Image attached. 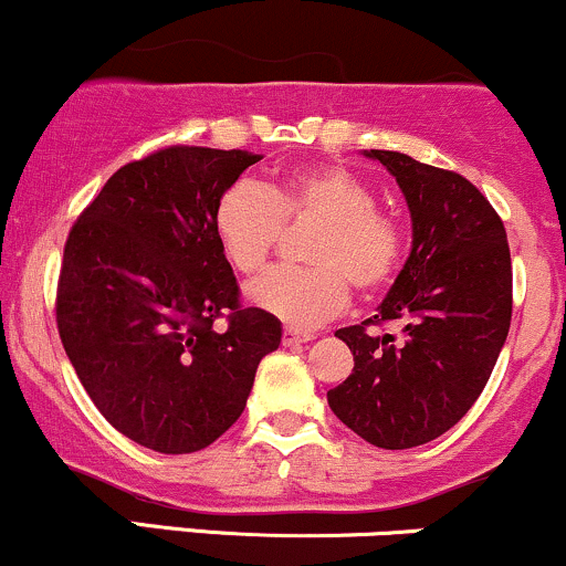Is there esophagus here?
Here are the masks:
<instances>
[{"label": "esophagus", "mask_w": 566, "mask_h": 566, "mask_svg": "<svg viewBox=\"0 0 566 566\" xmlns=\"http://www.w3.org/2000/svg\"><path fill=\"white\" fill-rule=\"evenodd\" d=\"M308 340H314V335H308V333H297V329H284V333H282V343H284V348L303 346V343H308Z\"/></svg>", "instance_id": "obj_1"}]
</instances>
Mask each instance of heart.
<instances>
[{"label":"heart","instance_id":"1","mask_svg":"<svg viewBox=\"0 0 566 566\" xmlns=\"http://www.w3.org/2000/svg\"><path fill=\"white\" fill-rule=\"evenodd\" d=\"M346 167L316 165L274 184L239 180L220 193L212 229L239 274H258L284 237V223H319L305 247L314 265H282L247 287V301L295 329H314L346 308L350 284L373 295L391 284L405 255L394 218Z\"/></svg>","mask_w":566,"mask_h":566}]
</instances>
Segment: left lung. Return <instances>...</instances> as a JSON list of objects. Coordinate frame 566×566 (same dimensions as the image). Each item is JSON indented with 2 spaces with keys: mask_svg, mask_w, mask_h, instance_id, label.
I'll return each instance as SVG.
<instances>
[{
  "mask_svg": "<svg viewBox=\"0 0 566 566\" xmlns=\"http://www.w3.org/2000/svg\"><path fill=\"white\" fill-rule=\"evenodd\" d=\"M394 175L412 250L373 319L337 329L354 369L329 409L369 444L409 450L441 437L484 391L511 327L503 220L471 180L399 151H365ZM396 321L402 337L369 334Z\"/></svg>",
  "mask_w": 566,
  "mask_h": 566,
  "instance_id": "8db88e82",
  "label": "left lung"
}]
</instances>
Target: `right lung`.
I'll return each instance as SVG.
<instances>
[{
    "mask_svg": "<svg viewBox=\"0 0 566 566\" xmlns=\"http://www.w3.org/2000/svg\"><path fill=\"white\" fill-rule=\"evenodd\" d=\"M258 154L170 146L116 170L63 250L57 333L103 418L154 452L186 454L244 412L282 322L242 308L212 212ZM230 311L223 334L211 322Z\"/></svg>",
    "mask_w": 566,
    "mask_h": 566,
    "instance_id": "add662e5",
    "label": "right lung"
}]
</instances>
